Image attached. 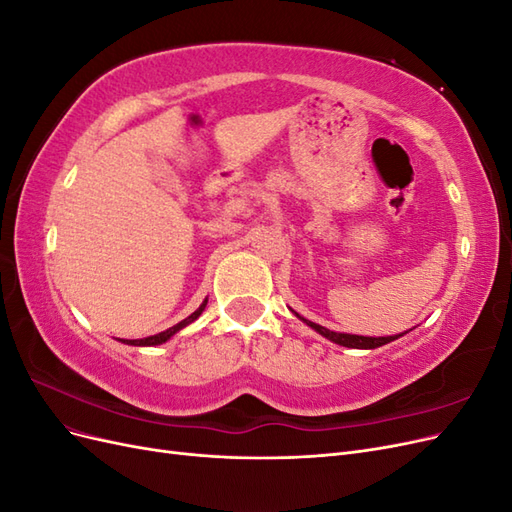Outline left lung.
<instances>
[{"instance_id":"left-lung-1","label":"left lung","mask_w":512,"mask_h":512,"mask_svg":"<svg viewBox=\"0 0 512 512\" xmlns=\"http://www.w3.org/2000/svg\"><path fill=\"white\" fill-rule=\"evenodd\" d=\"M294 314H297V312H294ZM297 316H299V314H297ZM299 318H301V316H299ZM301 320L307 322V327H312V329L318 331L322 337L331 339V342H335V344H339V346H346V348H361V350L380 348V346H384V344L395 342L397 337L408 333V331H406V333L389 335V337H363V335H350V333H335V331H329V329L320 327V324H316V322H309V320H305V318H301Z\"/></svg>"}]
</instances>
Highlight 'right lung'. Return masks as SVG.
I'll return each mask as SVG.
<instances>
[{"label":"right lung","instance_id":"right-lung-1","mask_svg":"<svg viewBox=\"0 0 512 512\" xmlns=\"http://www.w3.org/2000/svg\"><path fill=\"white\" fill-rule=\"evenodd\" d=\"M205 307H207V299L200 303V307L196 309L194 314H190L188 318L185 320H181L179 324H175V327H170V329H166V331H162V333H158V335H151V337H143V339H121L123 344H128V346H158V344H164V342H168L170 337H173L175 333H179L183 327H188V324H192L200 314L205 312Z\"/></svg>","mask_w":512,"mask_h":512}]
</instances>
